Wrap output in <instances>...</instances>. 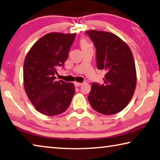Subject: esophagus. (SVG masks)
I'll return each mask as SVG.
<instances>
[{
  "label": "esophagus",
  "instance_id": "obj_1",
  "mask_svg": "<svg viewBox=\"0 0 160 160\" xmlns=\"http://www.w3.org/2000/svg\"><path fill=\"white\" fill-rule=\"evenodd\" d=\"M81 85H82V83H80V82H74V85L76 87V88H78V87H80Z\"/></svg>",
  "mask_w": 160,
  "mask_h": 160
}]
</instances>
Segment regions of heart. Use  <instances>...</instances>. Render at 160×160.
Wrapping results in <instances>:
<instances>
[{
    "label": "heart",
    "mask_w": 160,
    "mask_h": 160,
    "mask_svg": "<svg viewBox=\"0 0 160 160\" xmlns=\"http://www.w3.org/2000/svg\"><path fill=\"white\" fill-rule=\"evenodd\" d=\"M80 46H81V48H82V50L91 47L90 45L89 44V42L85 39H82L80 40Z\"/></svg>",
    "instance_id": "1"
}]
</instances>
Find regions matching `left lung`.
<instances>
[{
    "mask_svg": "<svg viewBox=\"0 0 160 160\" xmlns=\"http://www.w3.org/2000/svg\"><path fill=\"white\" fill-rule=\"evenodd\" d=\"M96 48L97 66L105 70L104 83L93 82L88 95L90 105L103 115H114L128 105L136 85L134 59L126 42L110 32H86Z\"/></svg>",
    "mask_w": 160,
    "mask_h": 160,
    "instance_id": "1",
    "label": "left lung"
}]
</instances>
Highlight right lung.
<instances>
[{"label":"right lung","instance_id":"1","mask_svg":"<svg viewBox=\"0 0 160 160\" xmlns=\"http://www.w3.org/2000/svg\"><path fill=\"white\" fill-rule=\"evenodd\" d=\"M76 33H50L38 40L26 56L24 85L31 102L43 115L65 112L75 94L72 83L56 81L58 68L63 67Z\"/></svg>","mask_w":160,"mask_h":160}]
</instances>
